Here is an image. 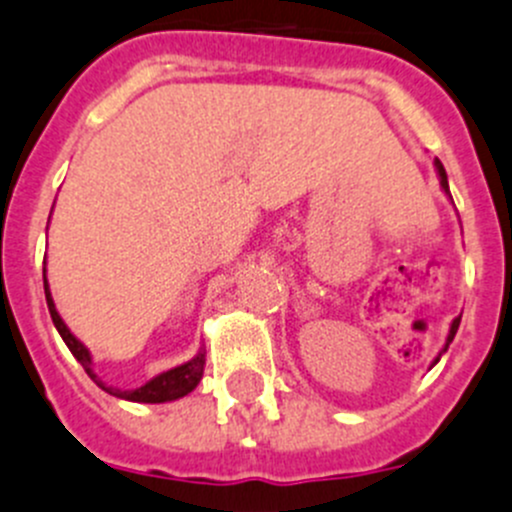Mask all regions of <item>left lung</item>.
Returning a JSON list of instances; mask_svg holds the SVG:
<instances>
[{
	"instance_id": "8db88e82",
	"label": "left lung",
	"mask_w": 512,
	"mask_h": 512,
	"mask_svg": "<svg viewBox=\"0 0 512 512\" xmlns=\"http://www.w3.org/2000/svg\"><path fill=\"white\" fill-rule=\"evenodd\" d=\"M434 169H437V176H439V186H442V189H444V194H447V197L452 199V194H450V184H447V171H444L442 161H439V159H434ZM460 318H462V315H457L455 321H452V326H450V333H447V343H444V348H442V351H439V356L434 358V364H437L439 358H442V353L447 351V348H450L452 338H455L457 328H460ZM434 364H432V366H434Z\"/></svg>"
}]
</instances>
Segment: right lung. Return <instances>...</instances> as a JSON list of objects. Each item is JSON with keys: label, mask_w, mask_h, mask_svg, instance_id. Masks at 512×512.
I'll use <instances>...</instances> for the list:
<instances>
[{"label": "right lung", "mask_w": 512, "mask_h": 512, "mask_svg": "<svg viewBox=\"0 0 512 512\" xmlns=\"http://www.w3.org/2000/svg\"><path fill=\"white\" fill-rule=\"evenodd\" d=\"M42 278H45L47 308H50L52 323H55L57 333L62 336L65 346L70 348V353L78 358L80 366L85 369V374H88L90 379H93L95 384L100 386V389L108 391V394H113V396H118V399L138 401V404H164V401L181 399V396H186L189 391L197 389V384L202 381V374H204V351H199L197 356L191 358V361H186V364L174 366V369H169V371H164V374L154 376V379L146 381V384L138 386V389H116V386L103 384V381L98 379V374L93 371V356H90V351L85 348V343H80L78 338L70 333V328L65 326V321H62L60 313H57L55 300H52V293H50V285H47V270H42Z\"/></svg>", "instance_id": "1"}]
</instances>
